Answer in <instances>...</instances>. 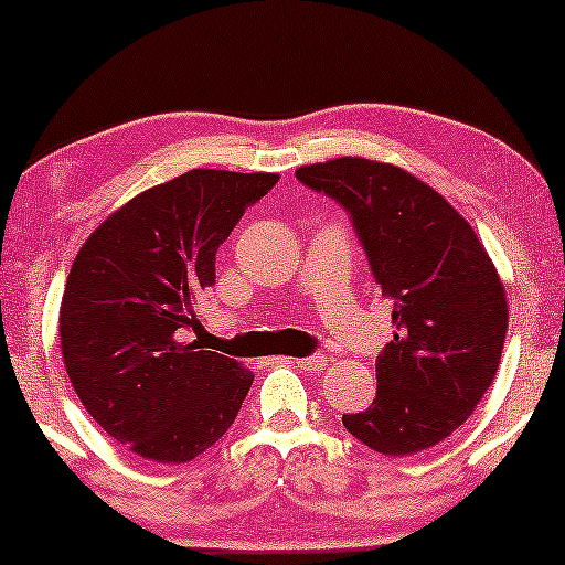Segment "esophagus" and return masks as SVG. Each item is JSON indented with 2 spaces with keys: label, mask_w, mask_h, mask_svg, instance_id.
I'll return each instance as SVG.
<instances>
[{
  "label": "esophagus",
  "mask_w": 565,
  "mask_h": 565,
  "mask_svg": "<svg viewBox=\"0 0 565 565\" xmlns=\"http://www.w3.org/2000/svg\"><path fill=\"white\" fill-rule=\"evenodd\" d=\"M289 363L297 365L299 371L317 373V371H322L324 365H328V359H324L322 353H315V355H309V359H289Z\"/></svg>",
  "instance_id": "34e87169"
}]
</instances>
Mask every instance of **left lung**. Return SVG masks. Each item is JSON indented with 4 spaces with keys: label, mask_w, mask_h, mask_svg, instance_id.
I'll return each mask as SVG.
<instances>
[{
    "label": "left lung",
    "mask_w": 565,
    "mask_h": 565,
    "mask_svg": "<svg viewBox=\"0 0 565 565\" xmlns=\"http://www.w3.org/2000/svg\"><path fill=\"white\" fill-rule=\"evenodd\" d=\"M297 179L351 214L394 305L376 399L343 415L345 430L384 456L433 448L471 417L502 361L510 312L487 248L445 196L392 163L345 156L301 166Z\"/></svg>",
    "instance_id": "left-lung-1"
}]
</instances>
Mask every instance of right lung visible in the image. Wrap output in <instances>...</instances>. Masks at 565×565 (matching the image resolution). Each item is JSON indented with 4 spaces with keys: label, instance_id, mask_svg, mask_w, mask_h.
Masks as SVG:
<instances>
[{
    "label": "right lung",
    "instance_id": "1",
    "mask_svg": "<svg viewBox=\"0 0 565 565\" xmlns=\"http://www.w3.org/2000/svg\"><path fill=\"white\" fill-rule=\"evenodd\" d=\"M279 173L194 169L132 196L86 237L61 301V351L84 409L156 463H186L235 423L253 371L184 343L217 248Z\"/></svg>",
    "mask_w": 565,
    "mask_h": 565
}]
</instances>
